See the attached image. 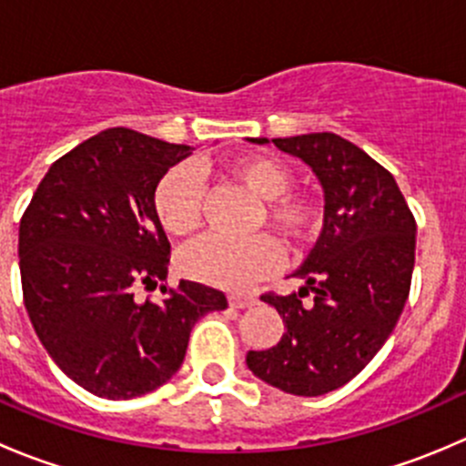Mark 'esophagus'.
I'll list each match as a JSON object with an SVG mask.
<instances>
[{
	"mask_svg": "<svg viewBox=\"0 0 466 466\" xmlns=\"http://www.w3.org/2000/svg\"><path fill=\"white\" fill-rule=\"evenodd\" d=\"M257 302V298L252 293H229V307L234 309H248Z\"/></svg>",
	"mask_w": 466,
	"mask_h": 466,
	"instance_id": "esophagus-1",
	"label": "esophagus"
}]
</instances>
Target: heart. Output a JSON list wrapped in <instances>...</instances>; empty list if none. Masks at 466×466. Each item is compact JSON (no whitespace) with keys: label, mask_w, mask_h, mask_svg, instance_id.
<instances>
[{"label":"heart","mask_w":466,"mask_h":466,"mask_svg":"<svg viewBox=\"0 0 466 466\" xmlns=\"http://www.w3.org/2000/svg\"><path fill=\"white\" fill-rule=\"evenodd\" d=\"M228 176L266 200V218L289 243H302L316 232L318 207L311 198L289 191L290 171L270 155H241L229 159ZM205 187L191 167H176L155 189V214L173 237H189L203 223ZM182 275L220 289H246L275 272L281 263L279 246L266 234L250 238L205 237L177 257Z\"/></svg>","instance_id":"b5f03b06"}]
</instances>
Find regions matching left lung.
<instances>
[{
	"instance_id": "1",
	"label": "left lung",
	"mask_w": 466,
	"mask_h": 466,
	"mask_svg": "<svg viewBox=\"0 0 466 466\" xmlns=\"http://www.w3.org/2000/svg\"><path fill=\"white\" fill-rule=\"evenodd\" d=\"M270 144L266 137H248ZM324 191V225L293 272L298 293L263 295L284 320L275 347L248 351L255 377L298 397H320L351 380L385 345L406 307L417 225L392 173L333 133L277 137ZM311 289L309 308L301 298Z\"/></svg>"
}]
</instances>
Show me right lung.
<instances>
[{
    "label": "right lung",
    "mask_w": 466,
    "mask_h": 466,
    "mask_svg": "<svg viewBox=\"0 0 466 466\" xmlns=\"http://www.w3.org/2000/svg\"><path fill=\"white\" fill-rule=\"evenodd\" d=\"M191 146L107 128L49 167L20 220L25 307L46 354L103 399L153 392L180 370L200 318L228 309L220 290L182 279L162 302L139 284L168 275L155 189Z\"/></svg>",
    "instance_id": "right-lung-1"
}]
</instances>
